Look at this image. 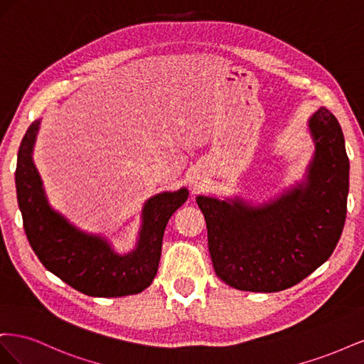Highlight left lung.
<instances>
[{
	"label": "left lung",
	"mask_w": 364,
	"mask_h": 364,
	"mask_svg": "<svg viewBox=\"0 0 364 364\" xmlns=\"http://www.w3.org/2000/svg\"><path fill=\"white\" fill-rule=\"evenodd\" d=\"M316 144L306 182L267 205L197 197L217 277L245 291L273 293L305 279L333 255L346 220L349 159L337 118L308 121Z\"/></svg>",
	"instance_id": "1"
}]
</instances>
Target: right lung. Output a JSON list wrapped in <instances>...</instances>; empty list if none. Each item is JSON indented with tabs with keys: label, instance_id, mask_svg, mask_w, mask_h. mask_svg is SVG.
<instances>
[{
	"label": "right lung",
	"instance_id": "1",
	"mask_svg": "<svg viewBox=\"0 0 364 364\" xmlns=\"http://www.w3.org/2000/svg\"><path fill=\"white\" fill-rule=\"evenodd\" d=\"M38 129L39 121L27 129L15 171L18 205L33 252L43 267L83 294L119 297L141 293L156 277L165 226L188 199V191L182 188L151 197L142 209L136 249L118 255L106 240L80 232L50 208L31 159Z\"/></svg>",
	"mask_w": 364,
	"mask_h": 364
}]
</instances>
